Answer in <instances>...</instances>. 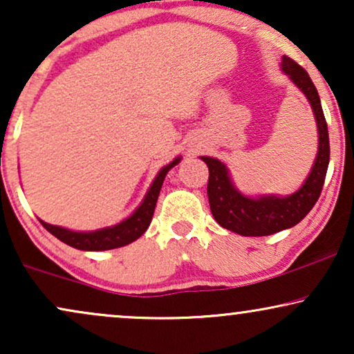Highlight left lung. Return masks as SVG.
I'll return each instance as SVG.
<instances>
[{"label": "left lung", "mask_w": 354, "mask_h": 354, "mask_svg": "<svg viewBox=\"0 0 354 354\" xmlns=\"http://www.w3.org/2000/svg\"><path fill=\"white\" fill-rule=\"evenodd\" d=\"M283 70L307 96L319 127V151L312 171L301 189L288 198H276V196H265L259 199L245 198L232 185L225 165L210 156H201V160L209 168L207 196L210 212L218 225L243 236L272 235L297 225L319 201L326 168H328V127L317 88L307 71L288 55L283 57Z\"/></svg>", "instance_id": "left-lung-1"}]
</instances>
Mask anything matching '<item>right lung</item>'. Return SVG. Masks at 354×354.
<instances>
[{
	"label": "right lung",
	"instance_id": "add662e5",
	"mask_svg": "<svg viewBox=\"0 0 354 354\" xmlns=\"http://www.w3.org/2000/svg\"><path fill=\"white\" fill-rule=\"evenodd\" d=\"M178 163H180V158L173 160L171 163L167 165V167L158 173L153 185L150 186L149 192H147L144 203L138 205V209L131 217L125 218L124 222L118 223V225L107 227V229H101L96 232H84L83 234V232H73L66 230L64 227L50 225V223L42 221H40V223H42L52 235H55L58 240L77 250H84V252H102V250L125 247V245L136 241L138 236L144 235V232L149 229L165 176H167L169 169Z\"/></svg>",
	"mask_w": 354,
	"mask_h": 354
}]
</instances>
